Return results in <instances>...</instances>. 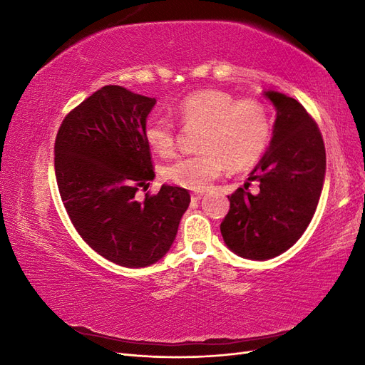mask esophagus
Returning a JSON list of instances; mask_svg holds the SVG:
<instances>
[{"instance_id":"1","label":"esophagus","mask_w":365,"mask_h":365,"mask_svg":"<svg viewBox=\"0 0 365 365\" xmlns=\"http://www.w3.org/2000/svg\"><path fill=\"white\" fill-rule=\"evenodd\" d=\"M202 196H204L202 192H195V193H192V201H200Z\"/></svg>"}]
</instances>
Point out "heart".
Returning <instances> with one entry per match:
<instances>
[{
  "mask_svg": "<svg viewBox=\"0 0 365 365\" xmlns=\"http://www.w3.org/2000/svg\"><path fill=\"white\" fill-rule=\"evenodd\" d=\"M172 114L182 128H201L195 155L181 157L163 168L168 181L190 190H202L220 172H244L267 152L272 120L268 108L256 98L236 101L222 90H200L173 105ZM143 138L152 152L169 157L175 150L176 130L168 118L149 117Z\"/></svg>",
  "mask_w": 365,
  "mask_h": 365,
  "instance_id": "b5f03b06",
  "label": "heart"
}]
</instances>
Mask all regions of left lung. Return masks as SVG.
Segmentation results:
<instances>
[{
    "mask_svg": "<svg viewBox=\"0 0 365 365\" xmlns=\"http://www.w3.org/2000/svg\"><path fill=\"white\" fill-rule=\"evenodd\" d=\"M277 109L271 145L248 181L259 192L237 189L220 224L227 247L239 256L267 260L302 237L317 210L326 173V149L317 121L302 103L264 93Z\"/></svg>",
    "mask_w": 365,
    "mask_h": 365,
    "instance_id": "left-lung-1",
    "label": "left lung"
}]
</instances>
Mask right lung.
<instances>
[{"label": "right lung", "instance_id": "obj_1", "mask_svg": "<svg viewBox=\"0 0 365 365\" xmlns=\"http://www.w3.org/2000/svg\"><path fill=\"white\" fill-rule=\"evenodd\" d=\"M157 101L106 85L65 115L54 141V172L77 233L97 254L126 268L160 260L190 204L182 187L137 192L153 180L143 126Z\"/></svg>", "mask_w": 365, "mask_h": 365}]
</instances>
